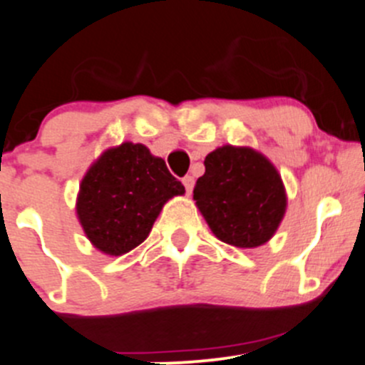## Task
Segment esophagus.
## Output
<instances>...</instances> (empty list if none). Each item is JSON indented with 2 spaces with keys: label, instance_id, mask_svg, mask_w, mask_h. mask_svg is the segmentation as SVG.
Here are the masks:
<instances>
[{
  "label": "esophagus",
  "instance_id": "esophagus-1",
  "mask_svg": "<svg viewBox=\"0 0 365 365\" xmlns=\"http://www.w3.org/2000/svg\"><path fill=\"white\" fill-rule=\"evenodd\" d=\"M182 184H184V187H186V191H187V193H191V190H193L195 179L191 178V175H186V178L182 179Z\"/></svg>",
  "mask_w": 365,
  "mask_h": 365
}]
</instances>
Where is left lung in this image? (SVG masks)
<instances>
[{
	"instance_id": "1",
	"label": "left lung",
	"mask_w": 365,
	"mask_h": 365,
	"mask_svg": "<svg viewBox=\"0 0 365 365\" xmlns=\"http://www.w3.org/2000/svg\"><path fill=\"white\" fill-rule=\"evenodd\" d=\"M193 200L220 241L255 248L272 240L287 205L277 168L250 147L223 145L205 156Z\"/></svg>"
}]
</instances>
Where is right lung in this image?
I'll use <instances>...</instances> for the list:
<instances>
[{
	"mask_svg": "<svg viewBox=\"0 0 365 365\" xmlns=\"http://www.w3.org/2000/svg\"><path fill=\"white\" fill-rule=\"evenodd\" d=\"M181 181L142 143L104 150L79 184L76 212L90 243L122 255L147 240L163 205L182 195Z\"/></svg>",
	"mask_w": 365,
	"mask_h": 365,
	"instance_id": "1",
	"label": "right lung"
}]
</instances>
